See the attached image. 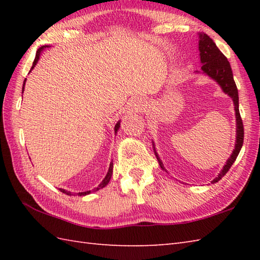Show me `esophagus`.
<instances>
[{
    "instance_id": "esophagus-1",
    "label": "esophagus",
    "mask_w": 260,
    "mask_h": 260,
    "mask_svg": "<svg viewBox=\"0 0 260 260\" xmlns=\"http://www.w3.org/2000/svg\"><path fill=\"white\" fill-rule=\"evenodd\" d=\"M141 108H143V105H142V106H141Z\"/></svg>"
}]
</instances>
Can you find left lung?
I'll list each match as a JSON object with an SVG mask.
<instances>
[{"instance_id":"8db88e82","label":"left lung","mask_w":260,"mask_h":260,"mask_svg":"<svg viewBox=\"0 0 260 260\" xmlns=\"http://www.w3.org/2000/svg\"><path fill=\"white\" fill-rule=\"evenodd\" d=\"M200 40H199V50H200V58L202 62V71L209 77H211L218 84L221 86L222 90L228 93V95L233 98L235 104V110H236V119H237V141L235 150L231 154V156L228 158L227 163L223 167L221 172L215 178L211 183H215L221 180L223 175L230 170L231 165L236 161L237 156L242 147V143H244V124H242V119L240 117L239 113V97H238V89H237L236 82L234 80L233 70H231L230 63L228 59L225 58L224 54L219 50L218 47L215 46L213 40L206 33H200ZM156 158L158 161L159 167L162 170H165L163 167V163L159 159L158 155L155 152Z\"/></svg>"}]
</instances>
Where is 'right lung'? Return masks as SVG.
<instances>
[{
  "mask_svg": "<svg viewBox=\"0 0 260 260\" xmlns=\"http://www.w3.org/2000/svg\"><path fill=\"white\" fill-rule=\"evenodd\" d=\"M46 48V46H42L41 48H39L38 49V51H37V54H36V58H35V61H33V63H32V68H31V70L35 68V66L37 64V62H38V60H39V57H40V53H41V51L43 50V49ZM24 84H25V79H24V82H23V87H22V92H23V90H24ZM119 125H120V123L118 121L117 124L115 125V133H117V129L119 128ZM112 174H113V163H110V165H109V170H108V173L106 174V176H105V179L102 181V183L99 184L97 187H95V189L93 190H91V191H86V192H79L78 193V196H86V194H89L90 192H95V191H97V190H99V189H103L104 186H106L107 184H108V182H109V180H110V178H112ZM60 191H61L62 193H66V194H68V196H71V192H69V191H66V190H63V189H60Z\"/></svg>",
  "mask_w": 260,
  "mask_h": 260,
  "instance_id": "obj_1",
  "label": "right lung"
}]
</instances>
